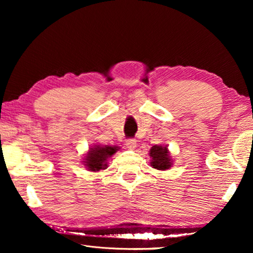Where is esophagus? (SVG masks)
I'll return each mask as SVG.
<instances>
[{"instance_id":"obj_1","label":"esophagus","mask_w":253,"mask_h":253,"mask_svg":"<svg viewBox=\"0 0 253 253\" xmlns=\"http://www.w3.org/2000/svg\"><path fill=\"white\" fill-rule=\"evenodd\" d=\"M126 147L130 148V150H134L137 147V140L133 139V138H130V139L126 140Z\"/></svg>"}]
</instances>
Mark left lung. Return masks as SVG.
<instances>
[{"label":"left lung","instance_id":"8db88e82","mask_svg":"<svg viewBox=\"0 0 253 253\" xmlns=\"http://www.w3.org/2000/svg\"><path fill=\"white\" fill-rule=\"evenodd\" d=\"M150 157L152 158L151 165L152 167L159 170H166V169L170 168L171 160L169 157L167 147L162 146H153L150 151Z\"/></svg>","mask_w":253,"mask_h":253}]
</instances>
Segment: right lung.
<instances>
[{"label": "right lung", "instance_id": "1", "mask_svg": "<svg viewBox=\"0 0 253 253\" xmlns=\"http://www.w3.org/2000/svg\"><path fill=\"white\" fill-rule=\"evenodd\" d=\"M117 151L116 146H99L95 145L86 155L85 165L92 171H99L107 167V159Z\"/></svg>", "mask_w": 253, "mask_h": 253}]
</instances>
